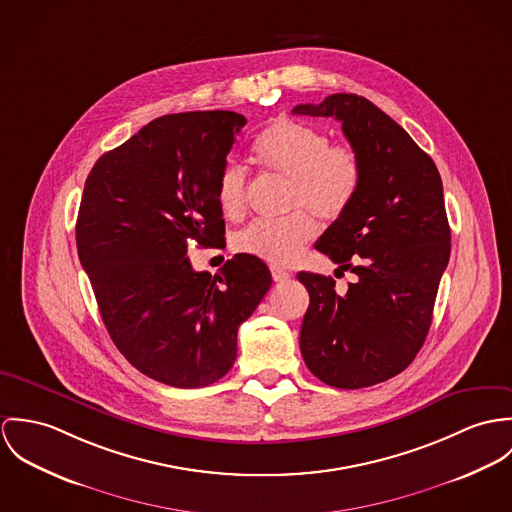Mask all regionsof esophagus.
<instances>
[{
  "label": "esophagus",
  "mask_w": 512,
  "mask_h": 512,
  "mask_svg": "<svg viewBox=\"0 0 512 512\" xmlns=\"http://www.w3.org/2000/svg\"><path fill=\"white\" fill-rule=\"evenodd\" d=\"M271 275H273V281L275 283H284V281H288L290 279V273L288 271H284L281 267H271Z\"/></svg>",
  "instance_id": "1"
}]
</instances>
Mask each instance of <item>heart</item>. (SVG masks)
<instances>
[{
    "label": "heart",
    "mask_w": 512,
    "mask_h": 512,
    "mask_svg": "<svg viewBox=\"0 0 512 512\" xmlns=\"http://www.w3.org/2000/svg\"><path fill=\"white\" fill-rule=\"evenodd\" d=\"M257 163L288 182L286 210H294L279 222H255L233 237L237 253L273 263L296 261L304 245L314 237V220L336 222L355 202L363 163L351 145L332 143L330 135L296 119L273 121L255 141ZM218 202L231 220L241 218L247 208L249 174L229 161L218 174Z\"/></svg>",
    "instance_id": "1"
}]
</instances>
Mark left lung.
Listing matches in <instances>:
<instances>
[{
    "mask_svg": "<svg viewBox=\"0 0 512 512\" xmlns=\"http://www.w3.org/2000/svg\"><path fill=\"white\" fill-rule=\"evenodd\" d=\"M292 114L336 117L363 163L355 202L314 245L357 281L338 294L332 277L298 273L310 294L300 351L326 385L371 387L404 371L428 336L452 239L442 178L397 121L363 96L332 94Z\"/></svg>",
    "mask_w": 512,
    "mask_h": 512,
    "instance_id": "8db88e82",
    "label": "left lung"
}]
</instances>
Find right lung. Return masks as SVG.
<instances>
[{"label":"right lung","instance_id":"1","mask_svg":"<svg viewBox=\"0 0 512 512\" xmlns=\"http://www.w3.org/2000/svg\"><path fill=\"white\" fill-rule=\"evenodd\" d=\"M247 119L186 112L153 119L86 178L76 247L115 347L143 375L198 389L220 381L237 330L273 283L261 259L235 255L196 273L188 241L224 247L218 174Z\"/></svg>","mask_w":512,"mask_h":512}]
</instances>
